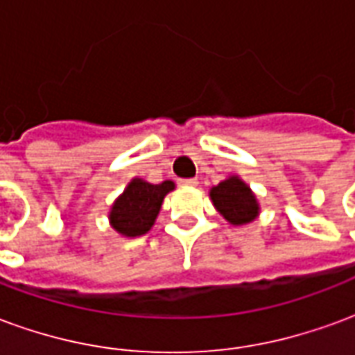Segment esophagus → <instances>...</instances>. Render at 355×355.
<instances>
[{
    "label": "esophagus",
    "instance_id": "obj_1",
    "mask_svg": "<svg viewBox=\"0 0 355 355\" xmlns=\"http://www.w3.org/2000/svg\"><path fill=\"white\" fill-rule=\"evenodd\" d=\"M178 182H180V186H198V178H182Z\"/></svg>",
    "mask_w": 355,
    "mask_h": 355
}]
</instances>
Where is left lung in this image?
<instances>
[{
	"label": "left lung",
	"mask_w": 355,
	"mask_h": 355,
	"mask_svg": "<svg viewBox=\"0 0 355 355\" xmlns=\"http://www.w3.org/2000/svg\"><path fill=\"white\" fill-rule=\"evenodd\" d=\"M211 200L220 215L232 224H247L259 215V203L249 186L238 177H230L211 190Z\"/></svg>",
	"instance_id": "8db88e82"
}]
</instances>
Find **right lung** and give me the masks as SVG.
<instances>
[{"mask_svg":"<svg viewBox=\"0 0 355 355\" xmlns=\"http://www.w3.org/2000/svg\"><path fill=\"white\" fill-rule=\"evenodd\" d=\"M173 188L175 184L171 180H165L162 184H150L135 178L110 211L112 226L127 238L146 234L162 209L163 198Z\"/></svg>","mask_w":355,"mask_h":355,"instance_id":"right-lung-1","label":"right lung"}]
</instances>
